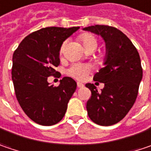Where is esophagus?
<instances>
[{"label": "esophagus", "mask_w": 151, "mask_h": 151, "mask_svg": "<svg viewBox=\"0 0 151 151\" xmlns=\"http://www.w3.org/2000/svg\"><path fill=\"white\" fill-rule=\"evenodd\" d=\"M77 86H78V88H82V87H84V84H82V83L78 82V83H77Z\"/></svg>", "instance_id": "esophagus-1"}]
</instances>
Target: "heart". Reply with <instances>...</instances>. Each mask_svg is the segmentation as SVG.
<instances>
[{
  "label": "heart",
  "mask_w": 151,
  "mask_h": 151,
  "mask_svg": "<svg viewBox=\"0 0 151 151\" xmlns=\"http://www.w3.org/2000/svg\"><path fill=\"white\" fill-rule=\"evenodd\" d=\"M78 40L82 43L85 51H90V50L94 51L98 46L97 37L91 32H84L80 34L78 36ZM65 46H66V42H63L60 48V54H62L64 52ZM90 71H91V67L89 65L75 63V64H73L67 69V73L76 79L82 80L90 73Z\"/></svg>",
  "instance_id": "obj_1"
}]
</instances>
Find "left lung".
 <instances>
[{
  "label": "left lung",
  "mask_w": 151,
  "mask_h": 151,
  "mask_svg": "<svg viewBox=\"0 0 151 151\" xmlns=\"http://www.w3.org/2000/svg\"><path fill=\"white\" fill-rule=\"evenodd\" d=\"M84 30L101 35L108 54L106 66L93 78L95 81L104 83L102 92L93 84H85L91 91L86 103L87 113L94 123L112 126L127 114L137 99L143 77L139 54L128 37L115 27L96 24Z\"/></svg>",
  "instance_id": "8db88e82"
}]
</instances>
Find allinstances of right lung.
<instances>
[{
    "label": "right lung",
    "instance_id": "obj_1",
    "mask_svg": "<svg viewBox=\"0 0 151 151\" xmlns=\"http://www.w3.org/2000/svg\"><path fill=\"white\" fill-rule=\"evenodd\" d=\"M79 27H47L25 37L13 55L12 79L16 98L25 114L42 126H53L64 117L67 103L77 87L70 77L58 86L49 85L48 77L58 72L60 48Z\"/></svg>",
    "mask_w": 151,
    "mask_h": 151
}]
</instances>
